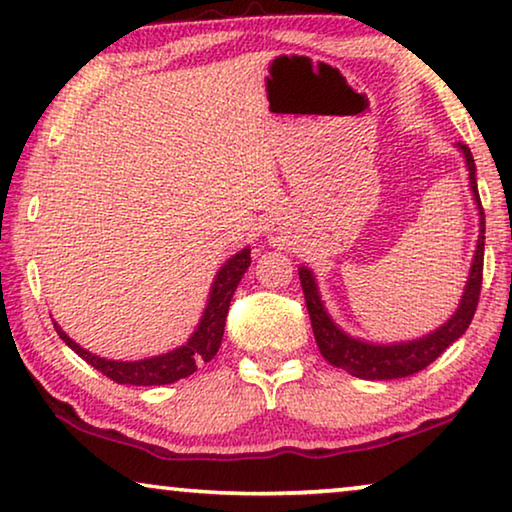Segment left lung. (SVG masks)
<instances>
[{
  "instance_id": "8db88e82",
  "label": "left lung",
  "mask_w": 512,
  "mask_h": 512,
  "mask_svg": "<svg viewBox=\"0 0 512 512\" xmlns=\"http://www.w3.org/2000/svg\"><path fill=\"white\" fill-rule=\"evenodd\" d=\"M457 148L462 150L466 157V167H469V183L473 190V199L478 204L480 211V236L478 246H475L473 264L469 280H466L462 301H459L457 311L445 325L438 327L431 334L415 338V341L406 343H390V345H378V343H366L359 338H352L345 334L343 329L336 327V322L329 318L322 304L318 283H315L313 271L308 266H299V280L304 287L306 308L311 315V327L315 334V343L322 352V357L327 359L336 369L348 371L350 376L364 378V380H392V378H406L413 373L427 369L436 357H441V352L457 341L459 336L469 329L475 308H478V297L482 287V257H485V213H482L478 183H475V162L469 146L457 143Z\"/></svg>"
}]
</instances>
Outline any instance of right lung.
<instances>
[{"label": "right lung", "instance_id": "1", "mask_svg": "<svg viewBox=\"0 0 512 512\" xmlns=\"http://www.w3.org/2000/svg\"><path fill=\"white\" fill-rule=\"evenodd\" d=\"M248 266H250V248H243L234 257L227 259L225 266H222L218 276L213 280L211 294H208V304L204 308V315H201L197 329H194V334L187 338V343L181 345V348L164 352V355L139 359V362H115V359L92 355V352L81 348V345L71 341V338L57 327V322H55V331L78 357H83L85 362L95 366L97 371H102L106 378L115 380V383L143 385V387L176 383V380L192 376L199 364L211 362L215 357V352H218L222 343V334H225L229 304H232L236 287H239L243 273L248 271Z\"/></svg>", "mask_w": 512, "mask_h": 512}]
</instances>
